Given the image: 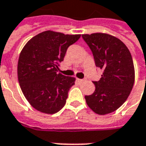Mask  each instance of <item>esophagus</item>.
Returning a JSON list of instances; mask_svg holds the SVG:
<instances>
[{
	"mask_svg": "<svg viewBox=\"0 0 146 146\" xmlns=\"http://www.w3.org/2000/svg\"><path fill=\"white\" fill-rule=\"evenodd\" d=\"M85 81L84 80H81V79H78V82L79 83H84Z\"/></svg>",
	"mask_w": 146,
	"mask_h": 146,
	"instance_id": "34e87169",
	"label": "esophagus"
}]
</instances>
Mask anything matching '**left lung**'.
Segmentation results:
<instances>
[{"instance_id":"1","label":"left lung","mask_w":146,"mask_h":146,"mask_svg":"<svg viewBox=\"0 0 146 146\" xmlns=\"http://www.w3.org/2000/svg\"><path fill=\"white\" fill-rule=\"evenodd\" d=\"M92 50L95 66L103 70L95 90L85 95L87 104L95 113H113L128 98L135 82V67L128 48L119 39L107 33L83 34Z\"/></svg>"}]
</instances>
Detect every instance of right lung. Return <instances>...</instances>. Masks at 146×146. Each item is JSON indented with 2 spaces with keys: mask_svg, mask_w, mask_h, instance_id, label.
Returning a JSON list of instances; mask_svg holds the SVG:
<instances>
[{
  "mask_svg": "<svg viewBox=\"0 0 146 146\" xmlns=\"http://www.w3.org/2000/svg\"><path fill=\"white\" fill-rule=\"evenodd\" d=\"M80 37V34L48 30L33 36L23 48L18 62V79L24 96L36 110L53 114L66 104L75 78L57 72L67 48Z\"/></svg>",
  "mask_w": 146,
  "mask_h": 146,
  "instance_id": "obj_1",
  "label": "right lung"
}]
</instances>
